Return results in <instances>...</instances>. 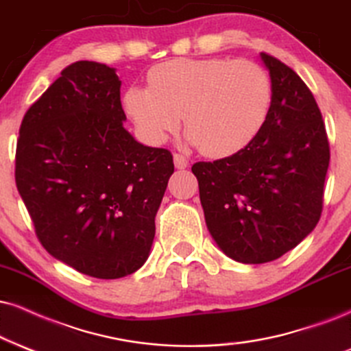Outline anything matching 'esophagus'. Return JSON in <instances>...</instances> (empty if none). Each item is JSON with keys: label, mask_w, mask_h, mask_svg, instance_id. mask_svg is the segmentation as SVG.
I'll return each mask as SVG.
<instances>
[{"label": "esophagus", "mask_w": 351, "mask_h": 351, "mask_svg": "<svg viewBox=\"0 0 351 351\" xmlns=\"http://www.w3.org/2000/svg\"><path fill=\"white\" fill-rule=\"evenodd\" d=\"M174 166H176L177 169H185V167L189 166L187 158H185V156H182V154L176 153V154H174Z\"/></svg>", "instance_id": "obj_1"}]
</instances>
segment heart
I'll list each match as a JSON object with an SVG mask.
<instances>
[{
  "label": "heart",
  "mask_w": 351,
  "mask_h": 351,
  "mask_svg": "<svg viewBox=\"0 0 351 351\" xmlns=\"http://www.w3.org/2000/svg\"><path fill=\"white\" fill-rule=\"evenodd\" d=\"M148 84L132 86L123 97L143 138L161 145L185 115L190 140L213 158L244 149L262 130L271 104L270 76L249 60H171L151 68Z\"/></svg>",
  "instance_id": "obj_1"
}]
</instances>
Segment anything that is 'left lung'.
Returning <instances> with one entry per match:
<instances>
[{"label": "left lung", "mask_w": 351, "mask_h": 351, "mask_svg": "<svg viewBox=\"0 0 351 351\" xmlns=\"http://www.w3.org/2000/svg\"><path fill=\"white\" fill-rule=\"evenodd\" d=\"M261 56L271 80L262 130L239 153L192 166L211 237L242 263L275 261L313 231L330 161L313 93L278 58Z\"/></svg>", "instance_id": "left-lung-1"}]
</instances>
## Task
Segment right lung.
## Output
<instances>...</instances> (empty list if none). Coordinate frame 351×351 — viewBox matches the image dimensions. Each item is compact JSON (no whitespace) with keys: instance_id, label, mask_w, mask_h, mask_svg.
I'll return each mask as SVG.
<instances>
[{"instance_id":"obj_1","label":"right lung","mask_w":351,"mask_h":351,"mask_svg":"<svg viewBox=\"0 0 351 351\" xmlns=\"http://www.w3.org/2000/svg\"><path fill=\"white\" fill-rule=\"evenodd\" d=\"M114 68L76 62L25 112L16 185L47 252L114 280L148 258L174 161L123 128Z\"/></svg>"}]
</instances>
